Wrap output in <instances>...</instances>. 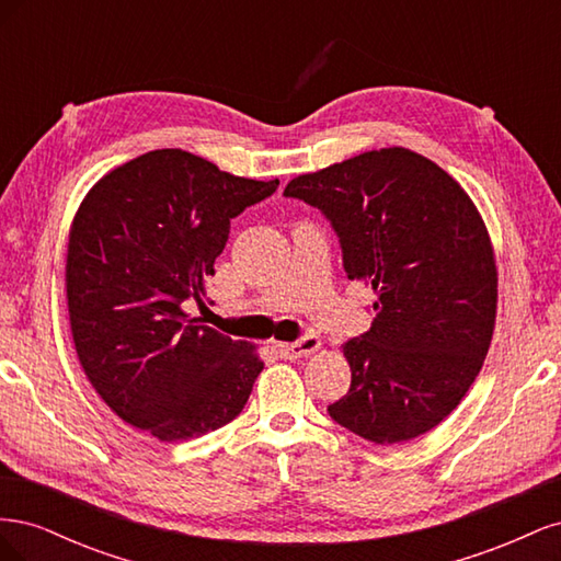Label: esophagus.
<instances>
[{
  "mask_svg": "<svg viewBox=\"0 0 561 561\" xmlns=\"http://www.w3.org/2000/svg\"><path fill=\"white\" fill-rule=\"evenodd\" d=\"M320 348V339L313 334H307L297 339L293 344H278V353L285 360H297V358H307V355L316 353Z\"/></svg>",
  "mask_w": 561,
  "mask_h": 561,
  "instance_id": "obj_1",
  "label": "esophagus"
}]
</instances>
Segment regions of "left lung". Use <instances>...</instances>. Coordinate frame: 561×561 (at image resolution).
Here are the masks:
<instances>
[{
	"label": "left lung",
	"mask_w": 561,
	"mask_h": 561,
	"mask_svg": "<svg viewBox=\"0 0 561 561\" xmlns=\"http://www.w3.org/2000/svg\"><path fill=\"white\" fill-rule=\"evenodd\" d=\"M283 194L325 213L348 278L377 295L371 328L342 344L351 388L330 416L377 445L428 433L463 400L494 336L499 271L478 206L404 147L297 175Z\"/></svg>",
	"instance_id": "obj_1"
}]
</instances>
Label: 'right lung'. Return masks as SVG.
Segmentation results:
<instances>
[{
    "label": "right lung",
    "instance_id": "add662e5",
    "mask_svg": "<svg viewBox=\"0 0 561 561\" xmlns=\"http://www.w3.org/2000/svg\"><path fill=\"white\" fill-rule=\"evenodd\" d=\"M278 190L182 149H154L100 178L65 257L83 375L110 410L161 443L222 428L264 367L257 346L184 311L206 297L229 225Z\"/></svg>",
    "mask_w": 561,
    "mask_h": 561
}]
</instances>
